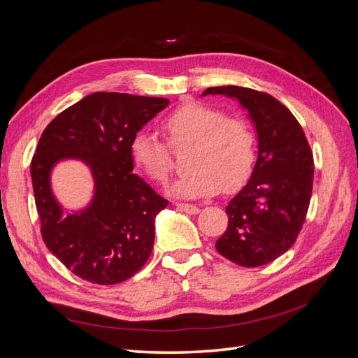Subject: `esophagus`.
Returning a JSON list of instances; mask_svg holds the SVG:
<instances>
[{"label": "esophagus", "mask_w": 358, "mask_h": 358, "mask_svg": "<svg viewBox=\"0 0 358 358\" xmlns=\"http://www.w3.org/2000/svg\"><path fill=\"white\" fill-rule=\"evenodd\" d=\"M176 208H178L179 210H182V212L189 213V215H196V213L200 212V209L197 208V206L188 204V203H176Z\"/></svg>", "instance_id": "esophagus-1"}]
</instances>
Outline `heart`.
Returning <instances> with one entry per match:
<instances>
[{"label":"heart","instance_id":"b5f03b06","mask_svg":"<svg viewBox=\"0 0 358 358\" xmlns=\"http://www.w3.org/2000/svg\"><path fill=\"white\" fill-rule=\"evenodd\" d=\"M159 128L169 145L155 136L137 133L129 143V155L150 180L166 183L175 170L169 146H192L188 159L192 170L173 185L176 196L196 199L213 196L221 188L233 191L251 176L257 138L246 119L227 116L218 107L192 101L170 112Z\"/></svg>","mask_w":358,"mask_h":358}]
</instances>
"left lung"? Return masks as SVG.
Listing matches in <instances>:
<instances>
[{"instance_id": "1", "label": "left lung", "mask_w": 358, "mask_h": 358, "mask_svg": "<svg viewBox=\"0 0 358 358\" xmlns=\"http://www.w3.org/2000/svg\"><path fill=\"white\" fill-rule=\"evenodd\" d=\"M208 94L239 100L258 136L254 171L225 208L229 225L216 251L243 267L267 264L294 245L305 224L313 185L310 146L294 115L270 94L233 85Z\"/></svg>"}]
</instances>
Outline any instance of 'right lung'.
<instances>
[{"mask_svg":"<svg viewBox=\"0 0 358 358\" xmlns=\"http://www.w3.org/2000/svg\"><path fill=\"white\" fill-rule=\"evenodd\" d=\"M167 104L158 96L94 92L52 119L38 140L31 180L43 242L83 280L124 282L152 252L155 216L169 201L134 175L129 143ZM66 157L83 160L96 182L92 204L73 215H62L48 180Z\"/></svg>","mask_w":358,"mask_h":358,"instance_id":"add662e5","label":"right lung"}]
</instances>
